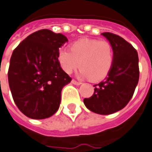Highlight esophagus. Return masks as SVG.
I'll return each instance as SVG.
<instances>
[{
	"label": "esophagus",
	"instance_id": "1",
	"mask_svg": "<svg viewBox=\"0 0 152 152\" xmlns=\"http://www.w3.org/2000/svg\"><path fill=\"white\" fill-rule=\"evenodd\" d=\"M71 83H73V84H74V85H80V84H81V82H78V81H76V80H74V79H73V80L71 81Z\"/></svg>",
	"mask_w": 152,
	"mask_h": 152
}]
</instances>
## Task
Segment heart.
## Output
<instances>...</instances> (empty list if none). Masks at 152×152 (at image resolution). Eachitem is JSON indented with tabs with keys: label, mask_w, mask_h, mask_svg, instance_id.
<instances>
[{
	"label": "heart",
	"mask_w": 152,
	"mask_h": 152,
	"mask_svg": "<svg viewBox=\"0 0 152 152\" xmlns=\"http://www.w3.org/2000/svg\"><path fill=\"white\" fill-rule=\"evenodd\" d=\"M58 59L66 74H72L79 65V76L99 80L105 78L114 62V53L107 41L82 38L68 48L58 51Z\"/></svg>",
	"instance_id": "b5f03b06"
}]
</instances>
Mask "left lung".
<instances>
[{
    "label": "left lung",
    "mask_w": 152,
    "mask_h": 152,
    "mask_svg": "<svg viewBox=\"0 0 152 152\" xmlns=\"http://www.w3.org/2000/svg\"><path fill=\"white\" fill-rule=\"evenodd\" d=\"M102 35L112 46L113 65L104 80L94 85V94L83 103L96 114L110 115L122 110L133 96L139 81V58L137 51L121 37L110 32Z\"/></svg>",
    "instance_id": "1"
}]
</instances>
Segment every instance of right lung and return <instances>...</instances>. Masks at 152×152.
<instances>
[{
  "instance_id": "right-lung-1",
  "label": "right lung",
  "mask_w": 152,
  "mask_h": 152,
  "mask_svg": "<svg viewBox=\"0 0 152 152\" xmlns=\"http://www.w3.org/2000/svg\"><path fill=\"white\" fill-rule=\"evenodd\" d=\"M66 42L63 34L42 29L13 51L8 82L14 102L26 116L42 120L58 111L61 91L72 80L58 59L59 48Z\"/></svg>"
}]
</instances>
